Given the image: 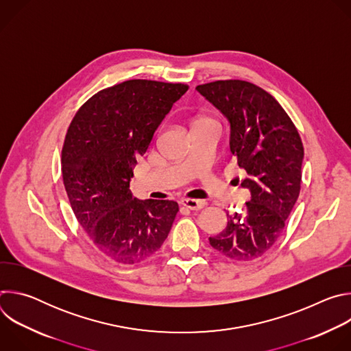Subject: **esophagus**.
I'll use <instances>...</instances> for the list:
<instances>
[{"instance_id": "esophagus-1", "label": "esophagus", "mask_w": 351, "mask_h": 351, "mask_svg": "<svg viewBox=\"0 0 351 351\" xmlns=\"http://www.w3.org/2000/svg\"><path fill=\"white\" fill-rule=\"evenodd\" d=\"M182 206L189 208V210H202L206 207V202H203V199H193V198H184L182 199Z\"/></svg>"}]
</instances>
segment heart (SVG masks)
Returning a JSON list of instances; mask_svg holds the SVG:
<instances>
[{"instance_id": "1", "label": "heart", "mask_w": 351, "mask_h": 351, "mask_svg": "<svg viewBox=\"0 0 351 351\" xmlns=\"http://www.w3.org/2000/svg\"><path fill=\"white\" fill-rule=\"evenodd\" d=\"M211 123H217L213 118L210 117H198L195 118V121L193 122V128L195 126H204V125H211Z\"/></svg>"}]
</instances>
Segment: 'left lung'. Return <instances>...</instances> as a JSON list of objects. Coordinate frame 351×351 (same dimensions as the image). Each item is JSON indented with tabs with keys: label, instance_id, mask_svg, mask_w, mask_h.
I'll return each mask as SVG.
<instances>
[{
	"label": "left lung",
	"instance_id": "8db88e82",
	"mask_svg": "<svg viewBox=\"0 0 351 351\" xmlns=\"http://www.w3.org/2000/svg\"><path fill=\"white\" fill-rule=\"evenodd\" d=\"M230 122V152L252 193L243 214L228 215L210 244L234 261L264 256L282 234L302 187L304 147L293 121L264 88L237 79L197 86Z\"/></svg>",
	"mask_w": 351,
	"mask_h": 351
}]
</instances>
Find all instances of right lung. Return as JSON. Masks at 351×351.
<instances>
[{
    "label": "right lung",
    "mask_w": 351,
    "mask_h": 351,
    "mask_svg": "<svg viewBox=\"0 0 351 351\" xmlns=\"http://www.w3.org/2000/svg\"><path fill=\"white\" fill-rule=\"evenodd\" d=\"M187 88L126 80L91 95L68 128L61 168L71 207L94 245L115 263L133 265L153 257L179 211L171 199L138 202L129 183L136 158Z\"/></svg>",
    "instance_id": "1"
}]
</instances>
